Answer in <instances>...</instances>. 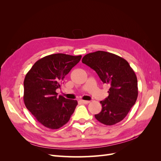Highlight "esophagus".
I'll return each mask as SVG.
<instances>
[{
	"mask_svg": "<svg viewBox=\"0 0 161 161\" xmlns=\"http://www.w3.org/2000/svg\"><path fill=\"white\" fill-rule=\"evenodd\" d=\"M80 101H81V103H84V104H88V103H90V101H85V100H80Z\"/></svg>",
	"mask_w": 161,
	"mask_h": 161,
	"instance_id": "obj_1",
	"label": "esophagus"
}]
</instances>
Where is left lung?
I'll return each instance as SVG.
<instances>
[{"label":"left lung","mask_w":161,"mask_h":161,"mask_svg":"<svg viewBox=\"0 0 161 161\" xmlns=\"http://www.w3.org/2000/svg\"><path fill=\"white\" fill-rule=\"evenodd\" d=\"M82 62L93 69L103 83L109 84V96L100 101L102 110L95 115L99 122L114 125L125 118L138 97V80L124 58L104 51L89 53Z\"/></svg>","instance_id":"obj_1"}]
</instances>
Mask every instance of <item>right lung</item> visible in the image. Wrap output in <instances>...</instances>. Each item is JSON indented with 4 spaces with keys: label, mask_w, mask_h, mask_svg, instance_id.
I'll return each mask as SVG.
<instances>
[{
    "label": "right lung",
    "mask_w": 161,
    "mask_h": 161,
    "mask_svg": "<svg viewBox=\"0 0 161 161\" xmlns=\"http://www.w3.org/2000/svg\"><path fill=\"white\" fill-rule=\"evenodd\" d=\"M82 56L55 53L43 57L31 67L24 80L23 100L27 109L45 127L56 130L65 125L74 113L76 100L58 97L65 76Z\"/></svg>",
    "instance_id": "obj_1"
}]
</instances>
